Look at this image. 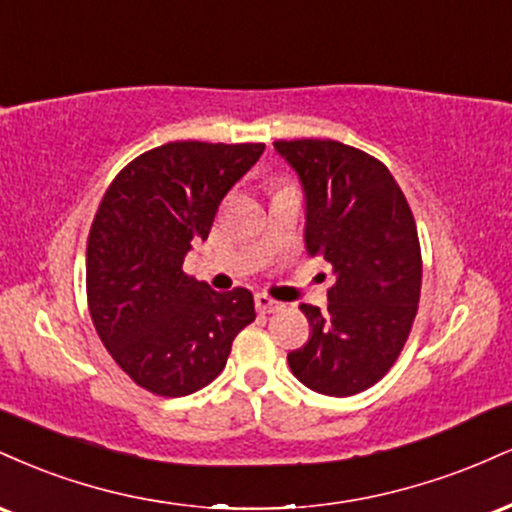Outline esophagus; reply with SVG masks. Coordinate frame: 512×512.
<instances>
[{"label":"esophagus","instance_id":"1","mask_svg":"<svg viewBox=\"0 0 512 512\" xmlns=\"http://www.w3.org/2000/svg\"><path fill=\"white\" fill-rule=\"evenodd\" d=\"M255 305H257V310H260V313H274V310L281 308V303L274 301V298L267 296V293H257Z\"/></svg>","mask_w":512,"mask_h":512}]
</instances>
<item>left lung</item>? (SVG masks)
<instances>
[{"mask_svg":"<svg viewBox=\"0 0 512 512\" xmlns=\"http://www.w3.org/2000/svg\"><path fill=\"white\" fill-rule=\"evenodd\" d=\"M305 190V250L330 262L327 310L303 303L310 339L291 373L310 390L349 397L395 366L421 298V245L402 187L383 161L334 139L274 142Z\"/></svg>","mask_w":512,"mask_h":512,"instance_id":"obj_1","label":"left lung"}]
</instances>
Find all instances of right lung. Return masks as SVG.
<instances>
[{"label":"right lung","mask_w":512,"mask_h":512,"mask_svg":"<svg viewBox=\"0 0 512 512\" xmlns=\"http://www.w3.org/2000/svg\"><path fill=\"white\" fill-rule=\"evenodd\" d=\"M264 144L170 142L129 161L98 204L86 245V301L113 361L144 390L185 397L226 366L255 320L248 289L211 291L182 272L221 199Z\"/></svg>","instance_id":"1"}]
</instances>
